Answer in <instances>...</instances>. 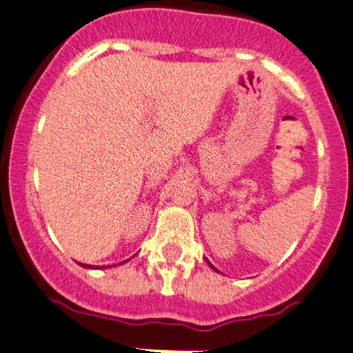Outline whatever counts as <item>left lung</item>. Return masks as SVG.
Here are the masks:
<instances>
[{
  "mask_svg": "<svg viewBox=\"0 0 353 353\" xmlns=\"http://www.w3.org/2000/svg\"><path fill=\"white\" fill-rule=\"evenodd\" d=\"M208 265H210V266H212V268H213V270H215V266H213V265H212V263H210V261H208ZM215 272H216V270H215Z\"/></svg>",
  "mask_w": 353,
  "mask_h": 353,
  "instance_id": "left-lung-1",
  "label": "left lung"
}]
</instances>
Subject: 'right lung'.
<instances>
[{
  "label": "right lung",
  "instance_id": "right-lung-1",
  "mask_svg": "<svg viewBox=\"0 0 353 353\" xmlns=\"http://www.w3.org/2000/svg\"><path fill=\"white\" fill-rule=\"evenodd\" d=\"M80 265H81V263H80ZM81 266H87V265H81ZM87 268H92V266H87Z\"/></svg>",
  "mask_w": 353,
  "mask_h": 353
}]
</instances>
